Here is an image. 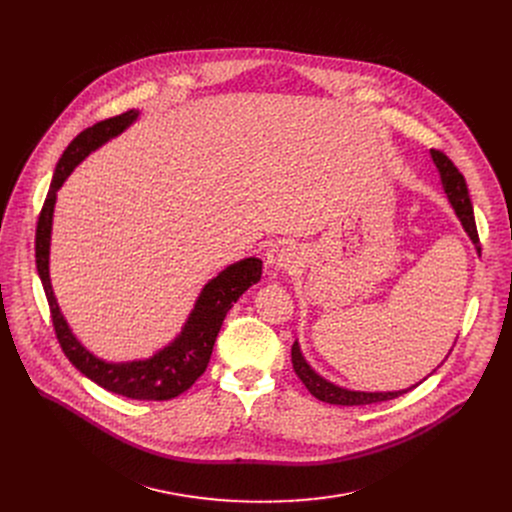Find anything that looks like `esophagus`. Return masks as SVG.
Wrapping results in <instances>:
<instances>
[{"instance_id":"obj_1","label":"esophagus","mask_w":512,"mask_h":512,"mask_svg":"<svg viewBox=\"0 0 512 512\" xmlns=\"http://www.w3.org/2000/svg\"><path fill=\"white\" fill-rule=\"evenodd\" d=\"M296 263H298V257H296L294 249L273 245L267 251V267H271V269H289V267H294Z\"/></svg>"}]
</instances>
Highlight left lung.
<instances>
[{"label":"left lung","mask_w":512,"mask_h":512,"mask_svg":"<svg viewBox=\"0 0 512 512\" xmlns=\"http://www.w3.org/2000/svg\"><path fill=\"white\" fill-rule=\"evenodd\" d=\"M431 158L442 174V182H444V190L456 210V214L460 216V221L466 229V233L470 235V239L474 241V245L478 247L480 237H478V229H476V221H474V208L468 196V188H466V180L462 176V172L454 166V162L440 150H431ZM480 251V247H478ZM291 364H294V371L300 377V381L306 385V389L320 401L324 403H332V405H371V403H381V401H391L395 397H401L403 393L411 391V389H403V391H393V393H364V391H348L342 387H336L332 383H328L326 379H322L318 373L312 371L310 364L306 362V358L300 352L298 342L291 346ZM427 379V377H425ZM423 379V381H425ZM419 385V383H417ZM415 385V387H417Z\"/></svg>","instance_id":"left-lung-1"}]
</instances>
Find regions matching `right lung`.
I'll return each instance as SVG.
<instances>
[{"label":"right lung","instance_id":"add662e5","mask_svg":"<svg viewBox=\"0 0 512 512\" xmlns=\"http://www.w3.org/2000/svg\"><path fill=\"white\" fill-rule=\"evenodd\" d=\"M135 117L137 111L129 109L121 115L97 121L68 143V148L56 164L46 200L38 216L36 267L44 285L54 334L66 358L75 364L85 377H89L93 383L111 393L137 401H168L188 391L206 371L214 340L218 336V330L223 326L227 312L233 308V304L239 300L243 291H247L253 283L261 279L263 263L261 259L251 257L227 267L221 275L214 277L202 289L196 308L190 314L180 338L150 360L109 364L95 358L89 350L81 346V342L75 336H72L54 300L48 275V249L56 190L62 186L72 168H75L89 152L99 148V145L105 143L109 137L121 133Z\"/></svg>","mask_w":512,"mask_h":512}]
</instances>
